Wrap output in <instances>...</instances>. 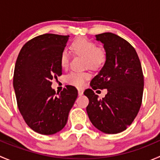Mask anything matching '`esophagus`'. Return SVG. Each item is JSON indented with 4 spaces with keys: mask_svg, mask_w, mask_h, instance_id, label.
I'll list each match as a JSON object with an SVG mask.
<instances>
[{
    "mask_svg": "<svg viewBox=\"0 0 160 160\" xmlns=\"http://www.w3.org/2000/svg\"><path fill=\"white\" fill-rule=\"evenodd\" d=\"M78 94L80 95V96H81V95H83V90L79 89V90H78Z\"/></svg>",
    "mask_w": 160,
    "mask_h": 160,
    "instance_id": "esophagus-1",
    "label": "esophagus"
}]
</instances>
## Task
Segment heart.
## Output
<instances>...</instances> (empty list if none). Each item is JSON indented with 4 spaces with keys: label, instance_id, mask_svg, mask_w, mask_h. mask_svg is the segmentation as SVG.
<instances>
[{
    "label": "heart",
    "instance_id": "1",
    "mask_svg": "<svg viewBox=\"0 0 160 160\" xmlns=\"http://www.w3.org/2000/svg\"><path fill=\"white\" fill-rule=\"evenodd\" d=\"M71 49L76 54L81 55L86 59L87 66L92 68L101 67L105 62L106 54L104 49L97 47L94 42L86 38H78L72 43ZM70 62V57L67 51H62L60 56V65L67 68ZM90 77L88 72H72L66 77L69 84L76 87H82L84 82Z\"/></svg>",
    "mask_w": 160,
    "mask_h": 160
}]
</instances>
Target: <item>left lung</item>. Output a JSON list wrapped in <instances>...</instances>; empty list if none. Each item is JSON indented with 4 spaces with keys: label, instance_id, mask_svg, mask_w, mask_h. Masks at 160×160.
<instances>
[{
    "label": "left lung",
    "instance_id": "1",
    "mask_svg": "<svg viewBox=\"0 0 160 160\" xmlns=\"http://www.w3.org/2000/svg\"><path fill=\"white\" fill-rule=\"evenodd\" d=\"M104 45V66L90 82L93 89H107L102 100L91 89L84 95L89 99L87 112L93 126L106 134L127 129L138 114L142 100L144 77L141 62L129 42L111 32L95 35Z\"/></svg>",
    "mask_w": 160,
    "mask_h": 160
}]
</instances>
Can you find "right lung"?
Segmentation results:
<instances>
[{
  "label": "right lung",
  "mask_w": 160,
  "mask_h": 160,
  "mask_svg": "<svg viewBox=\"0 0 160 160\" xmlns=\"http://www.w3.org/2000/svg\"><path fill=\"white\" fill-rule=\"evenodd\" d=\"M69 35L45 34L24 45L13 79L18 107L27 125L42 135H53L65 127L78 95L67 85L58 95L51 80L62 75L60 56Z\"/></svg>",
  "instance_id": "right-lung-1"
}]
</instances>
